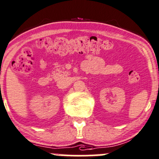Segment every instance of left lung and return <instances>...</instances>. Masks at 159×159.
Listing matches in <instances>:
<instances>
[{
  "label": "left lung",
  "mask_w": 159,
  "mask_h": 159,
  "mask_svg": "<svg viewBox=\"0 0 159 159\" xmlns=\"http://www.w3.org/2000/svg\"><path fill=\"white\" fill-rule=\"evenodd\" d=\"M158 88H159V87H158Z\"/></svg>",
  "instance_id": "left-lung-1"
}]
</instances>
